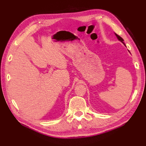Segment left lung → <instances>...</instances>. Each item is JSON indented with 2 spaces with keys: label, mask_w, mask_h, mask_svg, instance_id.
Masks as SVG:
<instances>
[{
  "label": "left lung",
  "mask_w": 146,
  "mask_h": 146,
  "mask_svg": "<svg viewBox=\"0 0 146 146\" xmlns=\"http://www.w3.org/2000/svg\"><path fill=\"white\" fill-rule=\"evenodd\" d=\"M115 36H117V38H118V40H119V41H120L121 42H122V43H124V40H123V38H122V37H121V36H119V35H117V34H115Z\"/></svg>",
  "instance_id": "left-lung-1"
}]
</instances>
